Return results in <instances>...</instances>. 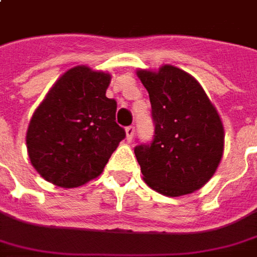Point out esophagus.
<instances>
[{"instance_id": "esophagus-1", "label": "esophagus", "mask_w": 257, "mask_h": 257, "mask_svg": "<svg viewBox=\"0 0 257 257\" xmlns=\"http://www.w3.org/2000/svg\"><path fill=\"white\" fill-rule=\"evenodd\" d=\"M134 133H136V127L134 125H128L125 127V136H127V141H132L134 137Z\"/></svg>"}]
</instances>
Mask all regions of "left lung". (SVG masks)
Listing matches in <instances>:
<instances>
[{
  "label": "left lung",
  "mask_w": 257,
  "mask_h": 257,
  "mask_svg": "<svg viewBox=\"0 0 257 257\" xmlns=\"http://www.w3.org/2000/svg\"><path fill=\"white\" fill-rule=\"evenodd\" d=\"M137 75L150 93L154 139L134 148L146 183L178 197L211 179L224 151V127L201 85L187 72L164 65Z\"/></svg>",
  "instance_id": "8db88e82"
}]
</instances>
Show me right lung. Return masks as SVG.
I'll list each match as a JSON object with an SVG mask.
<instances>
[{"mask_svg": "<svg viewBox=\"0 0 257 257\" xmlns=\"http://www.w3.org/2000/svg\"><path fill=\"white\" fill-rule=\"evenodd\" d=\"M110 75L79 65L53 85L32 116L26 147L33 168L53 185L71 189L98 178L125 137L117 103L106 96Z\"/></svg>", "mask_w": 257, "mask_h": 257, "instance_id": "right-lung-1", "label": "right lung"}]
</instances>
